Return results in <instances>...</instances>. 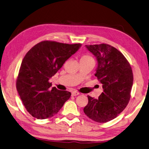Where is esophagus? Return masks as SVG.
Segmentation results:
<instances>
[{
  "label": "esophagus",
  "instance_id": "1",
  "mask_svg": "<svg viewBox=\"0 0 149 149\" xmlns=\"http://www.w3.org/2000/svg\"><path fill=\"white\" fill-rule=\"evenodd\" d=\"M79 94V93L78 92H77V91H74V92H72L71 95H72V96H77V95H78Z\"/></svg>",
  "mask_w": 149,
  "mask_h": 149
}]
</instances>
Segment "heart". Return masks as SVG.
Masks as SVG:
<instances>
[{"label": "heart", "instance_id": "b5f03b06", "mask_svg": "<svg viewBox=\"0 0 149 149\" xmlns=\"http://www.w3.org/2000/svg\"><path fill=\"white\" fill-rule=\"evenodd\" d=\"M83 60H93V58L91 56L89 55V54H86L81 56L80 61H83Z\"/></svg>", "mask_w": 149, "mask_h": 149}]
</instances>
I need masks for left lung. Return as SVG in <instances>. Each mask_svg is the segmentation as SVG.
I'll return each instance as SVG.
<instances>
[{
  "label": "left lung",
  "mask_w": 149,
  "mask_h": 149,
  "mask_svg": "<svg viewBox=\"0 0 149 149\" xmlns=\"http://www.w3.org/2000/svg\"><path fill=\"white\" fill-rule=\"evenodd\" d=\"M97 58L95 76L102 85L104 92L99 99L88 95L85 114L94 121L106 123L116 118L128 105L133 81L128 61L115 47L106 43L86 45Z\"/></svg>",
  "instance_id": "8db88e82"
}]
</instances>
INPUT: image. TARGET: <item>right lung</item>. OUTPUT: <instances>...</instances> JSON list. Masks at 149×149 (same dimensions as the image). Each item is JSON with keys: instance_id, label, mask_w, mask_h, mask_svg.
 Here are the masks:
<instances>
[{"instance_id": "right-lung-1", "label": "right lung", "mask_w": 149, "mask_h": 149, "mask_svg": "<svg viewBox=\"0 0 149 149\" xmlns=\"http://www.w3.org/2000/svg\"><path fill=\"white\" fill-rule=\"evenodd\" d=\"M45 40L29 50L21 63L16 88L22 102L32 116L38 119L52 117L71 93L52 87L49 79L81 47Z\"/></svg>"}]
</instances>
